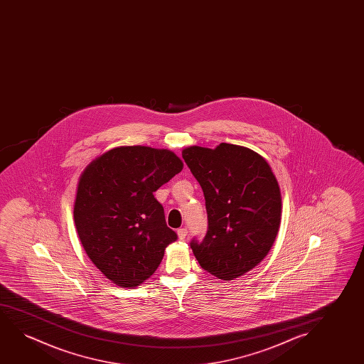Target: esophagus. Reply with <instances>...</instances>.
<instances>
[{
	"instance_id": "esophagus-1",
	"label": "esophagus",
	"mask_w": 364,
	"mask_h": 364,
	"mask_svg": "<svg viewBox=\"0 0 364 364\" xmlns=\"http://www.w3.org/2000/svg\"><path fill=\"white\" fill-rule=\"evenodd\" d=\"M176 232H178V237L180 240H184L186 237V235H188V229L186 228H180Z\"/></svg>"
}]
</instances>
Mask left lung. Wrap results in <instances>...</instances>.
<instances>
[{"instance_id":"obj_1","label":"left lung","mask_w":364,"mask_h":364,"mask_svg":"<svg viewBox=\"0 0 364 364\" xmlns=\"http://www.w3.org/2000/svg\"><path fill=\"white\" fill-rule=\"evenodd\" d=\"M183 158L204 191L208 232L190 246L200 266L235 279L269 254L281 224V191L269 163L254 150L221 143L189 146Z\"/></svg>"}]
</instances>
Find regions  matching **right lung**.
<instances>
[{"mask_svg": "<svg viewBox=\"0 0 364 364\" xmlns=\"http://www.w3.org/2000/svg\"><path fill=\"white\" fill-rule=\"evenodd\" d=\"M183 166L170 150L135 145L108 150L80 175L75 229L88 257L113 284H143L178 239L154 191Z\"/></svg>", "mask_w": 364, "mask_h": 364, "instance_id": "obj_1", "label": "right lung"}]
</instances>
